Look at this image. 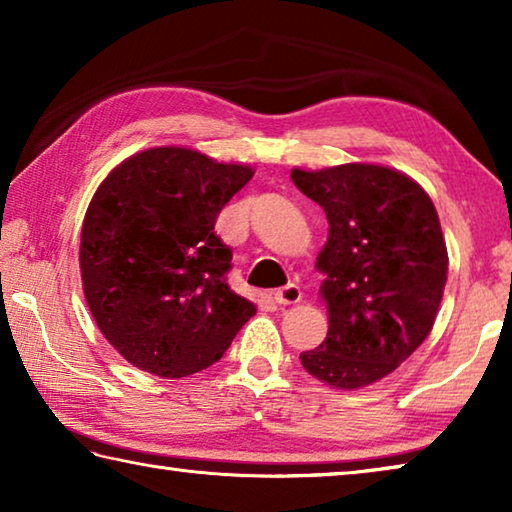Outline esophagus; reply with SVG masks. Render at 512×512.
Wrapping results in <instances>:
<instances>
[{"label":"esophagus","instance_id":"esophagus-1","mask_svg":"<svg viewBox=\"0 0 512 512\" xmlns=\"http://www.w3.org/2000/svg\"><path fill=\"white\" fill-rule=\"evenodd\" d=\"M275 302H280V305H296V302H300L302 298V291L296 287V284H287V287L277 289L273 293Z\"/></svg>","mask_w":512,"mask_h":512}]
</instances>
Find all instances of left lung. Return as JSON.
Here are the masks:
<instances>
[{"mask_svg": "<svg viewBox=\"0 0 512 512\" xmlns=\"http://www.w3.org/2000/svg\"><path fill=\"white\" fill-rule=\"evenodd\" d=\"M291 180L329 223L316 259L329 329L300 354L302 368L341 391L375 384L420 348L443 300L449 259L436 207L381 164L293 169Z\"/></svg>", "mask_w": 512, "mask_h": 512, "instance_id": "left-lung-1", "label": "left lung"}]
</instances>
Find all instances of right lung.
<instances>
[{"instance_id": "obj_1", "label": "right lung", "mask_w": 512, "mask_h": 512, "mask_svg": "<svg viewBox=\"0 0 512 512\" xmlns=\"http://www.w3.org/2000/svg\"><path fill=\"white\" fill-rule=\"evenodd\" d=\"M253 173L158 146L121 162L94 192L81 230L83 293L101 334L135 368L164 379L201 372L255 316L228 287L232 250L214 235Z\"/></svg>"}]
</instances>
